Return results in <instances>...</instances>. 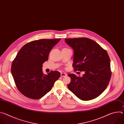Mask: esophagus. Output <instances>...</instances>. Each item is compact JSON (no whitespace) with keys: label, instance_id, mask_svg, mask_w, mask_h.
<instances>
[{"label":"esophagus","instance_id":"obj_1","mask_svg":"<svg viewBox=\"0 0 124 124\" xmlns=\"http://www.w3.org/2000/svg\"><path fill=\"white\" fill-rule=\"evenodd\" d=\"M67 76V74L65 73H61V77H65Z\"/></svg>","mask_w":124,"mask_h":124}]
</instances>
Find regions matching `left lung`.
I'll return each instance as SVG.
<instances>
[{"label": "left lung", "mask_w": 124, "mask_h": 124, "mask_svg": "<svg viewBox=\"0 0 124 124\" xmlns=\"http://www.w3.org/2000/svg\"><path fill=\"white\" fill-rule=\"evenodd\" d=\"M74 52L75 71H84L82 77L70 74L68 89L78 98L89 101L99 96L107 88L111 76L110 58L107 51L87 38L65 39Z\"/></svg>", "instance_id": "1"}]
</instances>
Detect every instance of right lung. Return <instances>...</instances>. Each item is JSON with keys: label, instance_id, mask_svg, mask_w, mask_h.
Returning a JSON list of instances; mask_svg holds the SVG:
<instances>
[{"label": "right lung", "instance_id": "1", "mask_svg": "<svg viewBox=\"0 0 124 124\" xmlns=\"http://www.w3.org/2000/svg\"><path fill=\"white\" fill-rule=\"evenodd\" d=\"M60 39H40L24 45L13 61L11 73L19 91L34 100L41 98L49 92L60 78L59 72H43L42 65L48 60L49 54Z\"/></svg>", "mask_w": 124, "mask_h": 124}]
</instances>
